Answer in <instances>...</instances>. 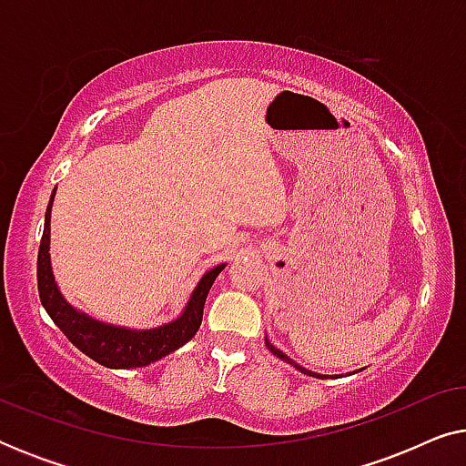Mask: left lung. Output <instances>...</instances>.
Segmentation results:
<instances>
[{
    "instance_id": "obj_1",
    "label": "left lung",
    "mask_w": 466,
    "mask_h": 466,
    "mask_svg": "<svg viewBox=\"0 0 466 466\" xmlns=\"http://www.w3.org/2000/svg\"><path fill=\"white\" fill-rule=\"evenodd\" d=\"M265 343H267V348H269V350H271V354H276V356H278V359H282V360H286V362H290V365H292V367H295V369H299V371H301V373H305V375H311V378H318V380H324V378H327V375L314 373V371H309V369H303L301 365H297V362H292V360L289 359V356H286V354L282 352V350H278L276 346H273V343H269V339H265Z\"/></svg>"
}]
</instances>
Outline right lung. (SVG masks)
I'll list each match as a JSON object with an SVG mask.
<instances>
[{
	"label": "right lung",
	"mask_w": 466,
	"mask_h": 466,
	"mask_svg": "<svg viewBox=\"0 0 466 466\" xmlns=\"http://www.w3.org/2000/svg\"><path fill=\"white\" fill-rule=\"evenodd\" d=\"M56 188L50 195L46 218H44V233L37 252V292L40 301L53 322L63 330V335L74 343L80 352L93 359L107 369H133L146 367L157 362L163 356L176 352L184 343L195 337L201 327L203 305H206L208 292L212 289L214 279L225 269V265L214 267L203 273L199 284L195 286L187 308L180 318L171 320L157 329H125L114 327L95 320V318L82 314L63 299L59 286L55 282L53 265H50V208H53Z\"/></svg>",
	"instance_id": "add662e5"
}]
</instances>
